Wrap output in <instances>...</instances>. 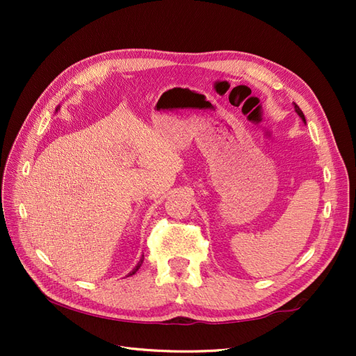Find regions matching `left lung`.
<instances>
[{
	"mask_svg": "<svg viewBox=\"0 0 356 356\" xmlns=\"http://www.w3.org/2000/svg\"><path fill=\"white\" fill-rule=\"evenodd\" d=\"M294 110H296V113L300 115V118H301V120H303L305 123H306V118H305V114H303V111H301L300 110V106L297 105V104H294Z\"/></svg>",
	"mask_w": 356,
	"mask_h": 356,
	"instance_id": "8db88e82",
	"label": "left lung"
}]
</instances>
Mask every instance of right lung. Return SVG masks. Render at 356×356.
I'll return each mask as SVG.
<instances>
[{
    "instance_id": "add662e5",
    "label": "right lung",
    "mask_w": 356,
    "mask_h": 356,
    "mask_svg": "<svg viewBox=\"0 0 356 356\" xmlns=\"http://www.w3.org/2000/svg\"><path fill=\"white\" fill-rule=\"evenodd\" d=\"M56 110H58V108H56ZM143 261H144V260H143V258H141V260H139V263H138V264H136V266H135V268H134V270H132V272H131V273H129V275H127V276H132V275H135V273H136V272H138V268H139V267H141V264H143Z\"/></svg>"
}]
</instances>
